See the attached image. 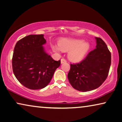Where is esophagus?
I'll use <instances>...</instances> for the list:
<instances>
[{"mask_svg":"<svg viewBox=\"0 0 122 122\" xmlns=\"http://www.w3.org/2000/svg\"><path fill=\"white\" fill-rule=\"evenodd\" d=\"M67 62V61L65 60V59H62L61 60V63H66Z\"/></svg>","mask_w":122,"mask_h":122,"instance_id":"1","label":"esophagus"}]
</instances>
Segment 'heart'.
Instances as JSON below:
<instances>
[{
    "mask_svg": "<svg viewBox=\"0 0 122 122\" xmlns=\"http://www.w3.org/2000/svg\"><path fill=\"white\" fill-rule=\"evenodd\" d=\"M59 46L63 51H69L68 58L71 61L77 62L84 59L89 50L90 45L82 39L65 38L59 41ZM60 49L55 47L56 51H60Z\"/></svg>",
    "mask_w": 122,
    "mask_h": 122,
    "instance_id": "b5f03b06",
    "label": "heart"
}]
</instances>
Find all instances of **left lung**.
Masks as SVG:
<instances>
[{
	"label": "left lung",
	"instance_id": "1",
	"mask_svg": "<svg viewBox=\"0 0 122 122\" xmlns=\"http://www.w3.org/2000/svg\"><path fill=\"white\" fill-rule=\"evenodd\" d=\"M95 39L96 48L81 62L71 64L67 76L73 88L81 92L99 88L106 79L110 70L111 52L101 38Z\"/></svg>",
	"mask_w": 122,
	"mask_h": 122
}]
</instances>
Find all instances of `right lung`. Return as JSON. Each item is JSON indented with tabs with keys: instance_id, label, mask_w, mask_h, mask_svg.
<instances>
[{
	"instance_id": "add662e5",
	"label": "right lung",
	"mask_w": 122,
	"mask_h": 122,
	"mask_svg": "<svg viewBox=\"0 0 122 122\" xmlns=\"http://www.w3.org/2000/svg\"><path fill=\"white\" fill-rule=\"evenodd\" d=\"M43 34L29 35L16 43L12 60L15 76L32 90L41 89L50 83L61 61H55L45 52Z\"/></svg>"
}]
</instances>
